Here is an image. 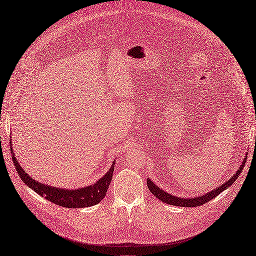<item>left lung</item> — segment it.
Here are the masks:
<instances>
[{
	"label": "left lung",
	"mask_w": 256,
	"mask_h": 256,
	"mask_svg": "<svg viewBox=\"0 0 256 256\" xmlns=\"http://www.w3.org/2000/svg\"><path fill=\"white\" fill-rule=\"evenodd\" d=\"M246 160L247 156L244 160L242 162V166H240V168L238 170V172L231 177L229 180H227L225 184L221 186L216 188V190L210 192L208 194H202L201 197H196V198H190V199H184V198H178L173 196V194H170L162 190V188H160L158 186H156L153 182L150 179H147V184L148 188L150 190V192L154 194L156 198L160 199L162 202H164L166 204H171V205H176V206H182V208H196V206H200L205 204L206 202H208L210 200H212L214 197H216L218 194H221L223 190H225L226 188H228L231 184H234V181L238 179V177L240 176V173L242 171L244 168V166L246 164Z\"/></svg>",
	"instance_id": "1"
}]
</instances>
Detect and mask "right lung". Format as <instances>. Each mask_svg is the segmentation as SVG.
Masks as SVG:
<instances>
[{
    "label": "right lung",
    "mask_w": 256,
    "mask_h": 256,
    "mask_svg": "<svg viewBox=\"0 0 256 256\" xmlns=\"http://www.w3.org/2000/svg\"><path fill=\"white\" fill-rule=\"evenodd\" d=\"M10 150L12 154V162L14 164L16 170L18 171L20 179L34 192H38L40 196L46 198L54 204L64 206V208H83L98 204L105 197L108 186L110 184L112 179L114 162L112 164L110 168H109V171L92 186L72 190L48 186L46 184L36 182L26 172H24V170L20 168V164L16 160L12 148Z\"/></svg>",
    "instance_id": "obj_1"
}]
</instances>
